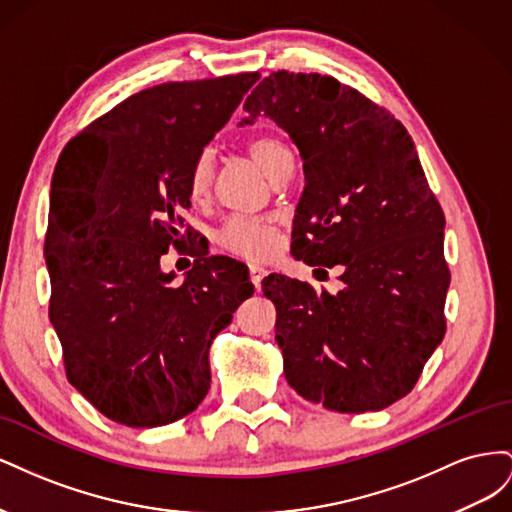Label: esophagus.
<instances>
[{
  "label": "esophagus",
  "instance_id": "34e87169",
  "mask_svg": "<svg viewBox=\"0 0 512 512\" xmlns=\"http://www.w3.org/2000/svg\"><path fill=\"white\" fill-rule=\"evenodd\" d=\"M265 273H267L265 267L258 265V262H250V280L256 288L260 286V280H262V275H265Z\"/></svg>",
  "mask_w": 512,
  "mask_h": 512
}]
</instances>
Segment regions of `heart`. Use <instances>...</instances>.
Returning <instances> with one entry per match:
<instances>
[{"label":"heart","instance_id":"1","mask_svg":"<svg viewBox=\"0 0 512 512\" xmlns=\"http://www.w3.org/2000/svg\"><path fill=\"white\" fill-rule=\"evenodd\" d=\"M288 147L277 141V138H258L250 145V156L254 162L265 170V175L271 177L273 170L280 164L284 156H288ZM211 160L207 153L200 156L190 173V194L192 198H203L209 192L211 185ZM218 241L224 250L247 256V258H260L273 250L275 243V226L267 218H245V215H235V218H228L220 232Z\"/></svg>","mask_w":512,"mask_h":512}]
</instances>
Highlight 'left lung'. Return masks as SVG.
Returning <instances> with one entry per match:
<instances>
[{"label":"left lung","instance_id":"obj_1","mask_svg":"<svg viewBox=\"0 0 512 512\" xmlns=\"http://www.w3.org/2000/svg\"><path fill=\"white\" fill-rule=\"evenodd\" d=\"M243 108L241 128L269 117L301 153L294 258L342 269L337 294L280 273L262 280L277 309L284 376L327 410L389 408L442 344L451 284L444 213L414 141L391 113L331 76L273 72Z\"/></svg>","mask_w":512,"mask_h":512}]
</instances>
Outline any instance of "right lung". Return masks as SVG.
<instances>
[{"mask_svg":"<svg viewBox=\"0 0 512 512\" xmlns=\"http://www.w3.org/2000/svg\"><path fill=\"white\" fill-rule=\"evenodd\" d=\"M258 79L145 89L89 123L55 166L49 318L70 384L119 425L160 427L194 412L211 384L213 337L254 294L243 262L194 260L173 286L160 258L188 245L192 166Z\"/></svg>","mask_w":512,"mask_h":512,"instance_id":"add662e5","label":"right lung"}]
</instances>
